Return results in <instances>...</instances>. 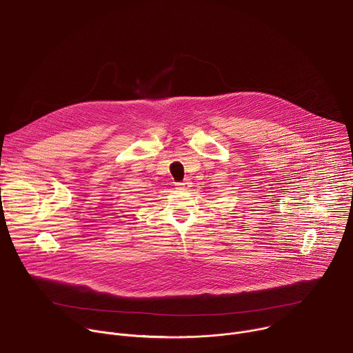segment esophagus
<instances>
[{
  "label": "esophagus",
  "mask_w": 353,
  "mask_h": 353,
  "mask_svg": "<svg viewBox=\"0 0 353 353\" xmlns=\"http://www.w3.org/2000/svg\"><path fill=\"white\" fill-rule=\"evenodd\" d=\"M188 187H191V183L188 181V180H185V181H181V183H177V188H188Z\"/></svg>",
  "instance_id": "1"
}]
</instances>
